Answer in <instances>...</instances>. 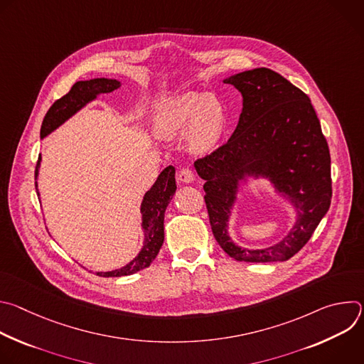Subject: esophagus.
I'll list each match as a JSON object with an SVG mask.
<instances>
[{"instance_id": "1", "label": "esophagus", "mask_w": 364, "mask_h": 364, "mask_svg": "<svg viewBox=\"0 0 364 364\" xmlns=\"http://www.w3.org/2000/svg\"><path fill=\"white\" fill-rule=\"evenodd\" d=\"M178 180L183 183H193L194 181V171L191 168H183L178 173Z\"/></svg>"}]
</instances>
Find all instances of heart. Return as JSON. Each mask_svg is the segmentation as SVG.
<instances>
[{"label":"heart","instance_id":"b5f03b06","mask_svg":"<svg viewBox=\"0 0 364 364\" xmlns=\"http://www.w3.org/2000/svg\"><path fill=\"white\" fill-rule=\"evenodd\" d=\"M226 125L222 103L210 95L187 93L171 100L159 118V129L168 136L188 134L196 151H209L220 139Z\"/></svg>","mask_w":364,"mask_h":364}]
</instances>
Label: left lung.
Here are the masks:
<instances>
[{"instance_id":"left-lung-1","label":"left lung","mask_w":364,"mask_h":364,"mask_svg":"<svg viewBox=\"0 0 364 364\" xmlns=\"http://www.w3.org/2000/svg\"><path fill=\"white\" fill-rule=\"evenodd\" d=\"M243 97L239 124L229 141L194 163L205 180L204 201L213 235L236 261H288L313 236L331 203V159L309 97L279 73L257 68L230 76ZM245 175L272 180L296 205L297 223L279 244L242 250L227 235L237 186Z\"/></svg>"}]
</instances>
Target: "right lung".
Here are the masks:
<instances>
[{
    "instance_id": "add662e5",
    "label": "right lung",
    "mask_w": 364,
    "mask_h": 364,
    "mask_svg": "<svg viewBox=\"0 0 364 364\" xmlns=\"http://www.w3.org/2000/svg\"><path fill=\"white\" fill-rule=\"evenodd\" d=\"M121 86V82L115 79H92V80H80L76 82L69 93L58 99L53 105L47 111L41 129L40 136L44 138L51 131H55L59 125H62L66 119H69L73 114H76L82 107H85L87 102L96 99L99 95H105L117 90ZM40 157L36 166L34 176L37 178ZM176 170L173 166H168L161 171L157 181L154 183L149 191L145 193L142 204H141V215H142V229L145 233L144 246L138 256L131 261L128 265L122 267L121 269H115L111 272H96L99 277H125L132 275L144 268H148L151 262L159 255L163 242H164V213L173 194L177 188ZM37 187V181H36Z\"/></svg>"
}]
</instances>
